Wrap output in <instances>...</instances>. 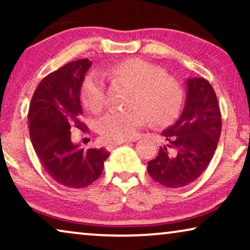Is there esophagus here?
<instances>
[{
    "instance_id": "esophagus-1",
    "label": "esophagus",
    "mask_w": 250,
    "mask_h": 250,
    "mask_svg": "<svg viewBox=\"0 0 250 250\" xmlns=\"http://www.w3.org/2000/svg\"><path fill=\"white\" fill-rule=\"evenodd\" d=\"M125 142H131V140H118V141H112V142H109L108 143V149H112L115 148L116 146L118 145H122V143H125Z\"/></svg>"
}]
</instances>
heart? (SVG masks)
I'll return each mask as SVG.
<instances>
[{
	"mask_svg": "<svg viewBox=\"0 0 250 250\" xmlns=\"http://www.w3.org/2000/svg\"><path fill=\"white\" fill-rule=\"evenodd\" d=\"M112 76L134 85L131 104L134 105L114 109L99 122L104 138L111 141L133 138L141 126L151 121L157 125L172 123L182 109L184 93L175 78L166 76L162 68L142 59H126L109 69ZM82 101L91 111L98 112L105 102L104 78L91 74L82 87Z\"/></svg>",
	"mask_w": 250,
	"mask_h": 250,
	"instance_id": "b5f03b06",
	"label": "heart"
}]
</instances>
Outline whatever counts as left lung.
Returning <instances> with one entry per match:
<instances>
[{
	"label": "left lung",
	"mask_w": 250,
	"mask_h": 250,
	"mask_svg": "<svg viewBox=\"0 0 250 250\" xmlns=\"http://www.w3.org/2000/svg\"><path fill=\"white\" fill-rule=\"evenodd\" d=\"M186 107L175 124L162 135L167 146L148 162V173L167 188L186 187L197 180L213 158L222 129L216 93L203 77L187 82Z\"/></svg>",
	"instance_id": "obj_1"
}]
</instances>
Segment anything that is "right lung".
Returning a JSON list of instances; mask_svg holds the SVG:
<instances>
[{
  "mask_svg": "<svg viewBox=\"0 0 250 250\" xmlns=\"http://www.w3.org/2000/svg\"><path fill=\"white\" fill-rule=\"evenodd\" d=\"M91 64L88 59L71 61L44 77L28 110L29 135L40 162L56 182L71 189L97 181L109 157L104 148L81 149L71 142L70 128L87 131L80 93Z\"/></svg>",
  "mask_w": 250,
  "mask_h": 250,
  "instance_id": "add662e5",
  "label": "right lung"
}]
</instances>
